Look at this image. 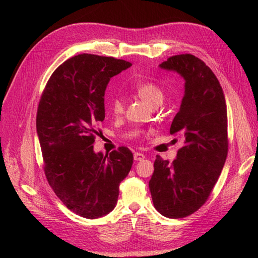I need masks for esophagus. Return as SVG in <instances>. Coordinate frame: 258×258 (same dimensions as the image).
<instances>
[{
  "label": "esophagus",
  "instance_id": "obj_1",
  "mask_svg": "<svg viewBox=\"0 0 258 258\" xmlns=\"http://www.w3.org/2000/svg\"><path fill=\"white\" fill-rule=\"evenodd\" d=\"M145 158V155L142 154V153H135L134 154V160L135 161H142Z\"/></svg>",
  "mask_w": 258,
  "mask_h": 258
}]
</instances>
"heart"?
Segmentation results:
<instances>
[{
  "mask_svg": "<svg viewBox=\"0 0 258 258\" xmlns=\"http://www.w3.org/2000/svg\"><path fill=\"white\" fill-rule=\"evenodd\" d=\"M134 92L140 98L146 102L151 107H157L160 104L163 103L165 98V93H164L162 87L153 81H142L134 86ZM109 108L114 114H120L124 111L123 101L119 97L115 96L112 98L109 103Z\"/></svg>",
  "mask_w": 258,
  "mask_h": 258,
  "instance_id": "obj_1",
  "label": "heart"
}]
</instances>
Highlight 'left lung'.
<instances>
[{
	"mask_svg": "<svg viewBox=\"0 0 258 258\" xmlns=\"http://www.w3.org/2000/svg\"><path fill=\"white\" fill-rule=\"evenodd\" d=\"M160 67L185 80L183 101L169 128L171 135L183 136L184 145L171 164L156 156L149 185L153 204L163 216L183 218L205 204L225 164L226 102L220 82L201 58L179 54Z\"/></svg>",
	"mask_w": 258,
	"mask_h": 258,
	"instance_id": "8db88e82",
	"label": "left lung"
}]
</instances>
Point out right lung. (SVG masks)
Returning <instances> with one entry per match:
<instances>
[{
  "mask_svg": "<svg viewBox=\"0 0 258 258\" xmlns=\"http://www.w3.org/2000/svg\"><path fill=\"white\" fill-rule=\"evenodd\" d=\"M131 65L79 54L54 71L38 103L36 131L47 182L70 211L89 220L115 207L119 184L133 164L132 152L125 146L105 156L93 151L98 125L105 118L106 86Z\"/></svg>",
  "mask_w": 258,
  "mask_h": 258,
  "instance_id": "add662e5",
  "label": "right lung"
}]
</instances>
